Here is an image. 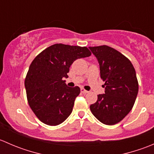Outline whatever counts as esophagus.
<instances>
[{"label": "esophagus", "mask_w": 154, "mask_h": 154, "mask_svg": "<svg viewBox=\"0 0 154 154\" xmlns=\"http://www.w3.org/2000/svg\"><path fill=\"white\" fill-rule=\"evenodd\" d=\"M80 91H81V92L83 93V94H87V93L88 92V91H86V90H85L84 88H82L81 89H80Z\"/></svg>", "instance_id": "obj_1"}]
</instances>
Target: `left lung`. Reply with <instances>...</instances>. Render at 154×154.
Wrapping results in <instances>:
<instances>
[{
  "label": "left lung",
  "mask_w": 154,
  "mask_h": 154,
  "mask_svg": "<svg viewBox=\"0 0 154 154\" xmlns=\"http://www.w3.org/2000/svg\"><path fill=\"white\" fill-rule=\"evenodd\" d=\"M88 48L98 62L100 77L105 82V94L97 95L90 109L101 123L116 125L134 105L139 91L136 71L131 62L114 48L106 45Z\"/></svg>",
  "instance_id": "8db88e82"
}]
</instances>
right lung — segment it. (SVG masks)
Instances as JSON below:
<instances>
[{
	"mask_svg": "<svg viewBox=\"0 0 154 154\" xmlns=\"http://www.w3.org/2000/svg\"><path fill=\"white\" fill-rule=\"evenodd\" d=\"M90 55L86 47L55 44L34 59L24 86L29 106L42 122L58 125L71 115L80 88L68 87L63 78H68L70 66L76 60Z\"/></svg>",
	"mask_w": 154,
	"mask_h": 154,
	"instance_id": "right-lung-1",
	"label": "right lung"
}]
</instances>
